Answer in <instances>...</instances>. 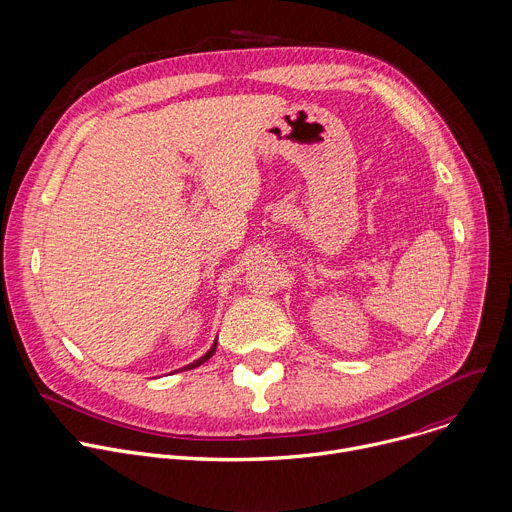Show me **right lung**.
I'll use <instances>...</instances> for the list:
<instances>
[{
  "label": "right lung",
  "instance_id": "obj_1",
  "mask_svg": "<svg viewBox=\"0 0 512 512\" xmlns=\"http://www.w3.org/2000/svg\"><path fill=\"white\" fill-rule=\"evenodd\" d=\"M216 347H218V341L212 345V349L206 353V355H203V357H199L197 361H193V363H189V365H185V367H181V369H195V367H199L201 363H206L214 353H216Z\"/></svg>",
  "mask_w": 512,
  "mask_h": 512
}]
</instances>
